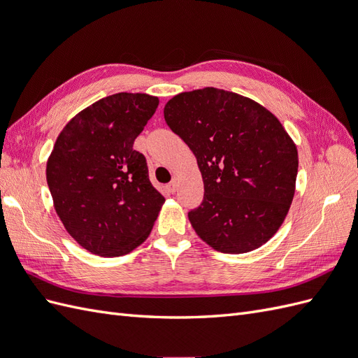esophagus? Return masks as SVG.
<instances>
[{
  "instance_id": "obj_1",
  "label": "esophagus",
  "mask_w": 358,
  "mask_h": 358,
  "mask_svg": "<svg viewBox=\"0 0 358 358\" xmlns=\"http://www.w3.org/2000/svg\"><path fill=\"white\" fill-rule=\"evenodd\" d=\"M167 189L173 194V192H176L178 191V179H173L169 185H167Z\"/></svg>"
}]
</instances>
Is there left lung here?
Segmentation results:
<instances>
[{
  "label": "left lung",
  "instance_id": "1",
  "mask_svg": "<svg viewBox=\"0 0 358 358\" xmlns=\"http://www.w3.org/2000/svg\"><path fill=\"white\" fill-rule=\"evenodd\" d=\"M164 119L197 158L204 183L192 229L224 254L254 251L284 222L294 197L297 148L263 106L218 88L182 92Z\"/></svg>",
  "mask_w": 358,
  "mask_h": 358
}]
</instances>
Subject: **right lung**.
Wrapping results in <instances>:
<instances>
[{
    "label": "right lung",
    "mask_w": 358,
    "mask_h": 358,
    "mask_svg": "<svg viewBox=\"0 0 358 358\" xmlns=\"http://www.w3.org/2000/svg\"><path fill=\"white\" fill-rule=\"evenodd\" d=\"M158 99L119 92L86 107L64 127L48 161L57 213L76 242L103 257L146 241L164 196L150 183L136 137Z\"/></svg>",
    "instance_id": "obj_1"
}]
</instances>
